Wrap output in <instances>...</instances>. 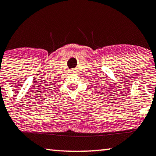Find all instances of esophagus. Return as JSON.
Segmentation results:
<instances>
[{
  "mask_svg": "<svg viewBox=\"0 0 156 156\" xmlns=\"http://www.w3.org/2000/svg\"><path fill=\"white\" fill-rule=\"evenodd\" d=\"M74 73V69H72V70H71V73Z\"/></svg>",
  "mask_w": 156,
  "mask_h": 156,
  "instance_id": "esophagus-1",
  "label": "esophagus"
}]
</instances>
